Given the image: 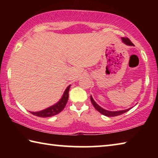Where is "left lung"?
I'll return each mask as SVG.
<instances>
[{
    "mask_svg": "<svg viewBox=\"0 0 158 158\" xmlns=\"http://www.w3.org/2000/svg\"><path fill=\"white\" fill-rule=\"evenodd\" d=\"M122 41L123 43H125V44L127 45H129V46H133V44L132 43V42H131L129 39L127 38V37H122ZM90 101H91V102L93 104V105L94 106V107L95 108V109L97 111H98L100 113H101L102 114H103L104 116H109V117H114V116H119V115H121L125 113V112H127L130 110V109H125V110H121V111H108V110H106V109L102 108L101 106H99L97 103L95 102L93 100L92 96H90Z\"/></svg>",
    "mask_w": 158,
    "mask_h": 158,
    "instance_id": "8db88e82",
    "label": "left lung"
}]
</instances>
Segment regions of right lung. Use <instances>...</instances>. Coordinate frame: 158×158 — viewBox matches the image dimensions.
Returning <instances> with one entry per match:
<instances>
[{
	"label": "right lung",
	"mask_w": 158,
	"mask_h": 158,
	"mask_svg": "<svg viewBox=\"0 0 158 158\" xmlns=\"http://www.w3.org/2000/svg\"><path fill=\"white\" fill-rule=\"evenodd\" d=\"M69 88H70V85L67 87V89H65V92H64L62 98H61L60 100L58 101L56 104H55L54 105L49 106V107L45 109L44 110H42L40 111H31V113L36 116L42 118L53 116H55V115L59 114L60 112L62 111L63 109L65 108L67 102L68 100Z\"/></svg>",
	"instance_id": "obj_1"
}]
</instances>
